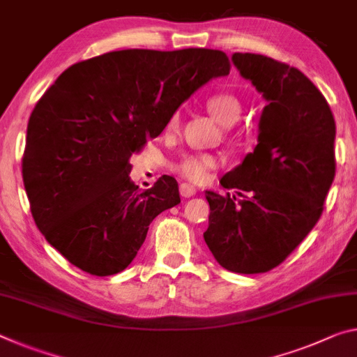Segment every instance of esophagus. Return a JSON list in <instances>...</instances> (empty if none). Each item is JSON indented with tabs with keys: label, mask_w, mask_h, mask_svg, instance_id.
Segmentation results:
<instances>
[{
	"label": "esophagus",
	"mask_w": 357,
	"mask_h": 357,
	"mask_svg": "<svg viewBox=\"0 0 357 357\" xmlns=\"http://www.w3.org/2000/svg\"><path fill=\"white\" fill-rule=\"evenodd\" d=\"M179 194L185 197V199H189V197H194L197 194V189L195 185L192 184H188V183H183L179 185Z\"/></svg>",
	"instance_id": "esophagus-1"
}]
</instances>
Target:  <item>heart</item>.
<instances>
[{"label":"heart","instance_id":"b5f03b06","mask_svg":"<svg viewBox=\"0 0 357 357\" xmlns=\"http://www.w3.org/2000/svg\"><path fill=\"white\" fill-rule=\"evenodd\" d=\"M206 109L222 126H231L238 121L243 105L231 93H216L206 100ZM179 126L178 114L172 116L167 123V132H174ZM218 167V158L209 154H192L181 158L176 163V172L192 183H205L214 168Z\"/></svg>","mask_w":357,"mask_h":357}]
</instances>
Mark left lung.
<instances>
[{"label": "left lung", "instance_id": "left-lung-1", "mask_svg": "<svg viewBox=\"0 0 357 357\" xmlns=\"http://www.w3.org/2000/svg\"><path fill=\"white\" fill-rule=\"evenodd\" d=\"M231 61L267 100L257 146L220 179L225 197L206 190L203 238L220 267L265 273L280 265L318 222L335 176V121L326 98L297 68L259 54ZM245 191V195L241 192Z\"/></svg>", "mask_w": 357, "mask_h": 357}]
</instances>
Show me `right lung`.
<instances>
[{
	"mask_svg": "<svg viewBox=\"0 0 357 357\" xmlns=\"http://www.w3.org/2000/svg\"><path fill=\"white\" fill-rule=\"evenodd\" d=\"M229 73V56L213 49L116 50L61 73L31 112L22 158L33 219L49 245L90 275L126 270L154 218L181 202L167 174L139 192L130 157L197 89Z\"/></svg>",
	"mask_w": 357,
	"mask_h": 357,
	"instance_id": "right-lung-1",
	"label": "right lung"
}]
</instances>
